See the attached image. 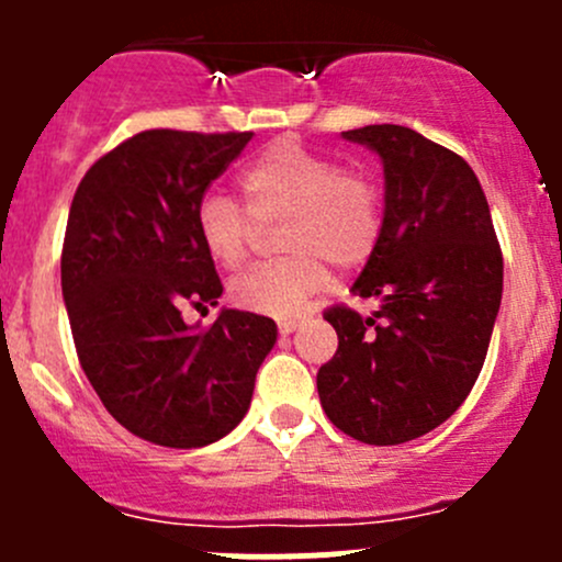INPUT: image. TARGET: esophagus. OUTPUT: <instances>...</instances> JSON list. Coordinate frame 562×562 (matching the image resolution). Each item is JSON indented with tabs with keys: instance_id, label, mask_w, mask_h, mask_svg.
<instances>
[{
	"instance_id": "esophagus-1",
	"label": "esophagus",
	"mask_w": 562,
	"mask_h": 562,
	"mask_svg": "<svg viewBox=\"0 0 562 562\" xmlns=\"http://www.w3.org/2000/svg\"><path fill=\"white\" fill-rule=\"evenodd\" d=\"M277 328H280V334H293L299 328V317H280Z\"/></svg>"
}]
</instances>
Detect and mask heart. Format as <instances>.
Masks as SVG:
<instances>
[{
  "instance_id": "1",
  "label": "heart",
  "mask_w": 562,
  "mask_h": 562,
  "mask_svg": "<svg viewBox=\"0 0 562 562\" xmlns=\"http://www.w3.org/2000/svg\"><path fill=\"white\" fill-rule=\"evenodd\" d=\"M247 210L223 192L198 203L195 225L209 258L239 269L260 228L280 231V263L252 266L231 280L241 310L291 317L331 280V266L356 269L381 239L383 203L375 181L361 171H339L331 157L299 144H274L239 176Z\"/></svg>"
}]
</instances>
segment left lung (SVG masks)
<instances>
[{"label": "left lung", "mask_w": 562, "mask_h": 562, "mask_svg": "<svg viewBox=\"0 0 562 562\" xmlns=\"http://www.w3.org/2000/svg\"><path fill=\"white\" fill-rule=\"evenodd\" d=\"M381 157V239L353 296L381 307L361 317L331 307L339 337L317 370L328 422L370 446H396L440 427L468 400L503 299V255L473 168L400 124L342 133Z\"/></svg>", "instance_id": "1"}]
</instances>
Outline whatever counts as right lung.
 <instances>
[{"label":"right lung","instance_id":"right-lung-1","mask_svg":"<svg viewBox=\"0 0 562 562\" xmlns=\"http://www.w3.org/2000/svg\"><path fill=\"white\" fill-rule=\"evenodd\" d=\"M252 133L146 130L100 157L78 184L61 249V296L78 361L105 411L138 438L201 449L245 418L277 342L271 317L190 304L223 296L195 214L206 187Z\"/></svg>","mask_w":562,"mask_h":562}]
</instances>
